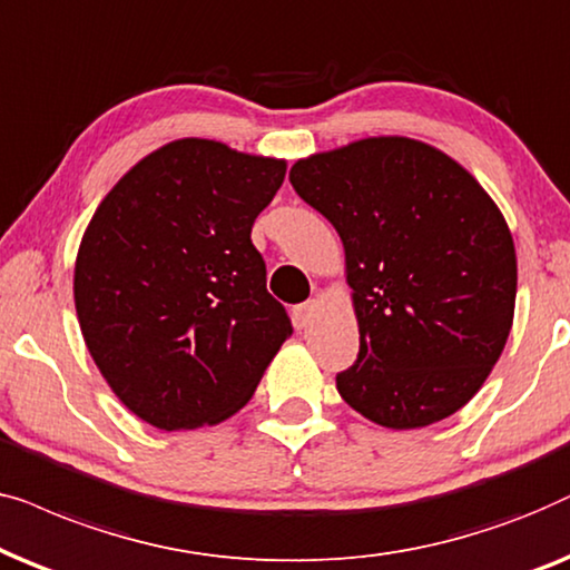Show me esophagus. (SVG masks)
<instances>
[{
	"mask_svg": "<svg viewBox=\"0 0 570 570\" xmlns=\"http://www.w3.org/2000/svg\"><path fill=\"white\" fill-rule=\"evenodd\" d=\"M315 307H317V302H315V299H307V302H302V305H297V307L292 309L294 323H297V328H305V325H307L309 321H313Z\"/></svg>",
	"mask_w": 570,
	"mask_h": 570,
	"instance_id": "1",
	"label": "esophagus"
}]
</instances>
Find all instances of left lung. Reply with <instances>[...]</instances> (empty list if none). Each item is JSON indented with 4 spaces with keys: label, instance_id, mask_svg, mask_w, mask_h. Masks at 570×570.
Returning a JSON list of instances; mask_svg holds the SVG:
<instances>
[{
    "label": "left lung",
    "instance_id": "obj_1",
    "mask_svg": "<svg viewBox=\"0 0 570 570\" xmlns=\"http://www.w3.org/2000/svg\"><path fill=\"white\" fill-rule=\"evenodd\" d=\"M289 181L344 242L360 354L336 375L341 399L393 430L459 412L513 323L515 249L490 195L409 138L309 156Z\"/></svg>",
    "mask_w": 570,
    "mask_h": 570
}]
</instances>
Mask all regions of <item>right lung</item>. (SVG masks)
<instances>
[{"label": "right lung", "instance_id": "right-lung-1", "mask_svg": "<svg viewBox=\"0 0 570 570\" xmlns=\"http://www.w3.org/2000/svg\"><path fill=\"white\" fill-rule=\"evenodd\" d=\"M286 164L177 140L142 158L90 218L75 265L88 352L130 412L193 430L253 399L292 321L249 232Z\"/></svg>", "mask_w": 570, "mask_h": 570}]
</instances>
